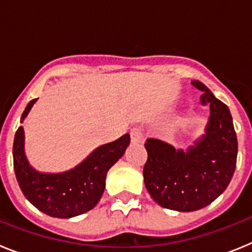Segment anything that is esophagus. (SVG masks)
Masks as SVG:
<instances>
[{
	"mask_svg": "<svg viewBox=\"0 0 252 252\" xmlns=\"http://www.w3.org/2000/svg\"><path fill=\"white\" fill-rule=\"evenodd\" d=\"M130 135H131V142H132V144H139V142H141L142 133L139 127H133L132 130H131Z\"/></svg>",
	"mask_w": 252,
	"mask_h": 252,
	"instance_id": "obj_1",
	"label": "esophagus"
}]
</instances>
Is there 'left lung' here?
Here are the masks:
<instances>
[{"label": "left lung", "instance_id": "8db88e82", "mask_svg": "<svg viewBox=\"0 0 252 252\" xmlns=\"http://www.w3.org/2000/svg\"><path fill=\"white\" fill-rule=\"evenodd\" d=\"M201 102L209 107L206 132L186 151L158 139H148L144 182L151 198L164 208L192 212L212 203L235 173L237 136L228 107L199 81Z\"/></svg>", "mask_w": 252, "mask_h": 252}]
</instances>
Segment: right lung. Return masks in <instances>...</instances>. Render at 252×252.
Instances as JSON below:
<instances>
[{
  "label": "right lung",
  "mask_w": 252,
  "mask_h": 252,
  "mask_svg": "<svg viewBox=\"0 0 252 252\" xmlns=\"http://www.w3.org/2000/svg\"><path fill=\"white\" fill-rule=\"evenodd\" d=\"M37 98L28 103L21 124ZM130 145V135L98 146L75 168L63 173H40L29 164L25 155V132L20 126L13 140V168L22 193L32 206L45 215L70 218L83 215L97 206L106 188L111 166Z\"/></svg>",
  "instance_id": "right-lung-1"
}]
</instances>
